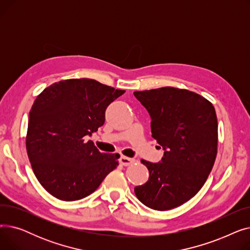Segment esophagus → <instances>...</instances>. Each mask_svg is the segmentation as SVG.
Returning <instances> with one entry per match:
<instances>
[{"instance_id":"1","label":"esophagus","mask_w":250,"mask_h":250,"mask_svg":"<svg viewBox=\"0 0 250 250\" xmlns=\"http://www.w3.org/2000/svg\"><path fill=\"white\" fill-rule=\"evenodd\" d=\"M135 162V159L133 158H128L126 156H122L120 158V163L124 166H128L130 164H133Z\"/></svg>"}]
</instances>
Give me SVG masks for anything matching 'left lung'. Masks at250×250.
<instances>
[{
    "mask_svg": "<svg viewBox=\"0 0 250 250\" xmlns=\"http://www.w3.org/2000/svg\"><path fill=\"white\" fill-rule=\"evenodd\" d=\"M134 95L148 110L152 137L164 150L158 163L141 160L150 175L135 193L148 208L167 211L193 198L211 172L218 145L215 107L200 94L174 87Z\"/></svg>",
    "mask_w": 250,
    "mask_h": 250,
    "instance_id": "8db88e82",
    "label": "left lung"
}]
</instances>
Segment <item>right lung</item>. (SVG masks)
I'll return each instance as SVG.
<instances>
[{
    "instance_id": "obj_1",
    "label": "right lung",
    "mask_w": 250,
    "mask_h": 250,
    "mask_svg": "<svg viewBox=\"0 0 250 250\" xmlns=\"http://www.w3.org/2000/svg\"><path fill=\"white\" fill-rule=\"evenodd\" d=\"M125 92L84 78L54 83L36 97L26 150L37 180L55 198H86L117 167L120 154L101 153L85 138L103 125L107 106Z\"/></svg>"
}]
</instances>
